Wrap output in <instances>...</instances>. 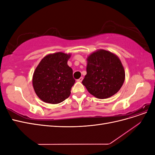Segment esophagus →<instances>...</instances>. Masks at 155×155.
I'll return each instance as SVG.
<instances>
[{
    "label": "esophagus",
    "mask_w": 155,
    "mask_h": 155,
    "mask_svg": "<svg viewBox=\"0 0 155 155\" xmlns=\"http://www.w3.org/2000/svg\"><path fill=\"white\" fill-rule=\"evenodd\" d=\"M83 77H81V78H79V79H78V80H77V81H78V82H81V81H83Z\"/></svg>",
    "instance_id": "1"
}]
</instances>
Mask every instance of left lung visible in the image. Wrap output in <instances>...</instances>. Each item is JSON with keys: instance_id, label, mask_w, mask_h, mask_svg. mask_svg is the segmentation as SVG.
Returning a JSON list of instances; mask_svg holds the SVG:
<instances>
[{"instance_id": "left-lung-1", "label": "left lung", "mask_w": 155, "mask_h": 155, "mask_svg": "<svg viewBox=\"0 0 155 155\" xmlns=\"http://www.w3.org/2000/svg\"><path fill=\"white\" fill-rule=\"evenodd\" d=\"M124 80V68L116 55L100 50L88 56L82 83L92 95L99 99L109 97L119 91Z\"/></svg>"}]
</instances>
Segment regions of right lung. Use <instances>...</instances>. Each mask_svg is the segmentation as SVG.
Masks as SVG:
<instances>
[{"label": "right lung", "mask_w": 155, "mask_h": 155, "mask_svg": "<svg viewBox=\"0 0 155 155\" xmlns=\"http://www.w3.org/2000/svg\"><path fill=\"white\" fill-rule=\"evenodd\" d=\"M70 55L62 52L50 54L41 61L33 76V86L40 99L58 104L68 98L76 80L67 61Z\"/></svg>", "instance_id": "right-lung-1"}]
</instances>
